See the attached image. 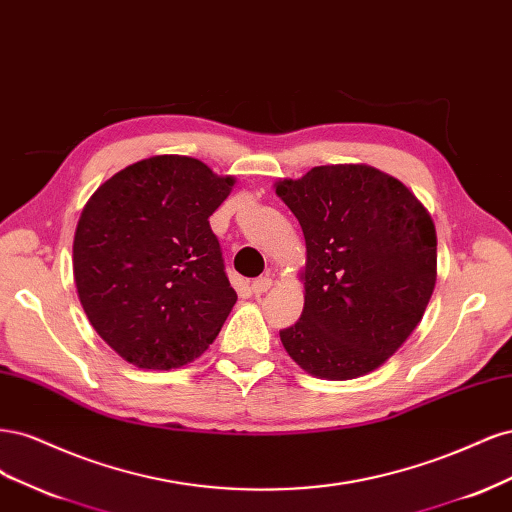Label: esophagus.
<instances>
[{
    "label": "esophagus",
    "mask_w": 512,
    "mask_h": 512,
    "mask_svg": "<svg viewBox=\"0 0 512 512\" xmlns=\"http://www.w3.org/2000/svg\"><path fill=\"white\" fill-rule=\"evenodd\" d=\"M271 286H273L271 277L269 275H262V277H256V280L252 282V292L254 294H262V292H267Z\"/></svg>",
    "instance_id": "obj_1"
}]
</instances>
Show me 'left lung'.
Returning <instances> with one entry per match:
<instances>
[{"instance_id":"8db88e82","label":"left lung","mask_w":512,"mask_h":512,"mask_svg":"<svg viewBox=\"0 0 512 512\" xmlns=\"http://www.w3.org/2000/svg\"><path fill=\"white\" fill-rule=\"evenodd\" d=\"M307 245L305 307L280 331L318 378L380 367L421 322L436 286V228L404 183L365 164L316 166L275 188Z\"/></svg>"}]
</instances>
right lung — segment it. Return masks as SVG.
Here are the masks:
<instances>
[{"label": "right lung", "instance_id": "add662e5", "mask_svg": "<svg viewBox=\"0 0 512 512\" xmlns=\"http://www.w3.org/2000/svg\"><path fill=\"white\" fill-rule=\"evenodd\" d=\"M232 183L200 160L156 156L119 170L85 205L76 290L91 327L132 365L194 361L237 303L209 226Z\"/></svg>", "mask_w": 512, "mask_h": 512}]
</instances>
